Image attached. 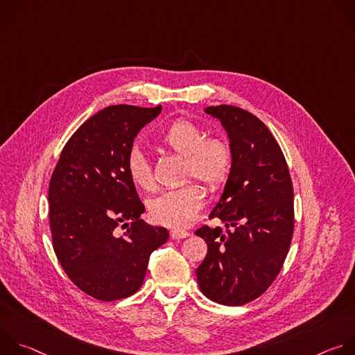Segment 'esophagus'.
Segmentation results:
<instances>
[{"mask_svg": "<svg viewBox=\"0 0 355 355\" xmlns=\"http://www.w3.org/2000/svg\"><path fill=\"white\" fill-rule=\"evenodd\" d=\"M170 236H171V239L178 240V239H185V237H188V236H189V233H188V232H185V230H177V229H173V230L170 232Z\"/></svg>", "mask_w": 355, "mask_h": 355, "instance_id": "esophagus-1", "label": "esophagus"}]
</instances>
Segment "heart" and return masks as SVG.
<instances>
[{
	"label": "heart",
	"instance_id": "1",
	"mask_svg": "<svg viewBox=\"0 0 355 355\" xmlns=\"http://www.w3.org/2000/svg\"><path fill=\"white\" fill-rule=\"evenodd\" d=\"M205 132L188 119H177L160 135V143L184 157V178L195 177L208 189L218 191L229 180L233 155L229 144L218 137L205 139ZM126 171L133 185L143 191L155 187L153 170L140 150L133 148L126 159ZM205 193L193 182L162 192L148 202L151 219L182 229L189 226L204 205Z\"/></svg>",
	"mask_w": 355,
	"mask_h": 355
}]
</instances>
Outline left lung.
Here are the masks:
<instances>
[{"instance_id":"left-lung-1","label":"left lung","mask_w":355,"mask_h":355,"mask_svg":"<svg viewBox=\"0 0 355 355\" xmlns=\"http://www.w3.org/2000/svg\"><path fill=\"white\" fill-rule=\"evenodd\" d=\"M205 112L226 130L233 167L209 215L226 232H195L208 244L196 278L211 300L240 306L263 295L282 268L293 234V188L279 144L257 116L233 105Z\"/></svg>"}]
</instances>
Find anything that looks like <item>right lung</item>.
<instances>
[{
    "label": "right lung",
    "instance_id": "1",
    "mask_svg": "<svg viewBox=\"0 0 355 355\" xmlns=\"http://www.w3.org/2000/svg\"><path fill=\"white\" fill-rule=\"evenodd\" d=\"M162 112L112 105L87 119L66 143L49 185L53 248L67 277L98 300L139 291L166 227L140 219L144 205L126 171L140 129ZM127 230L119 235L116 227Z\"/></svg>",
    "mask_w": 355,
    "mask_h": 355
}]
</instances>
